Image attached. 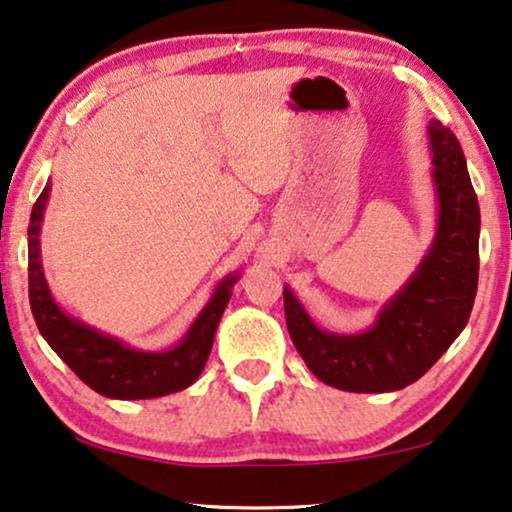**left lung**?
Masks as SVG:
<instances>
[{"instance_id":"1","label":"left lung","mask_w":512,"mask_h":512,"mask_svg":"<svg viewBox=\"0 0 512 512\" xmlns=\"http://www.w3.org/2000/svg\"><path fill=\"white\" fill-rule=\"evenodd\" d=\"M438 234L410 283L359 336L325 334L285 287L294 348L322 383L345 392H394L434 366L469 322L478 290L480 208L457 136L429 125Z\"/></svg>"}]
</instances>
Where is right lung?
<instances>
[{"mask_svg": "<svg viewBox=\"0 0 512 512\" xmlns=\"http://www.w3.org/2000/svg\"><path fill=\"white\" fill-rule=\"evenodd\" d=\"M50 185L43 187L30 215L27 229V271H30V306L41 336L46 338L64 364L92 390L111 399H153L185 390L199 378L215 327L232 297V285L239 276L222 280L183 343L169 352H139L111 336L81 325L64 315L50 297L39 259V227Z\"/></svg>", "mask_w": 512, "mask_h": 512, "instance_id": "obj_1", "label": "right lung"}]
</instances>
